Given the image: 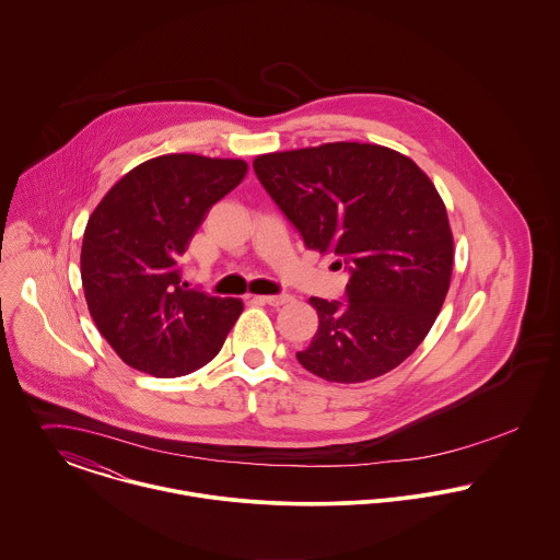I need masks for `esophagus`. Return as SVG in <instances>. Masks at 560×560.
I'll list each match as a JSON object with an SVG mask.
<instances>
[{
	"instance_id": "obj_1",
	"label": "esophagus",
	"mask_w": 560,
	"mask_h": 560,
	"mask_svg": "<svg viewBox=\"0 0 560 560\" xmlns=\"http://www.w3.org/2000/svg\"><path fill=\"white\" fill-rule=\"evenodd\" d=\"M259 301L266 303V305H270V307H281V305L290 303L292 296H290V294H272V296H259Z\"/></svg>"
}]
</instances>
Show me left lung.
<instances>
[{"label":"left lung","mask_w":560,"mask_h":560,"mask_svg":"<svg viewBox=\"0 0 560 560\" xmlns=\"http://www.w3.org/2000/svg\"><path fill=\"white\" fill-rule=\"evenodd\" d=\"M253 170L305 247L339 255L350 272L346 301L311 296L319 324L299 363L343 384L401 365L430 332L453 270L432 180L408 156L357 141L261 154Z\"/></svg>","instance_id":"obj_1"}]
</instances>
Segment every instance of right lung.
Wrapping results in <instances>:
<instances>
[{
	"instance_id": "1",
	"label": "right lung",
	"mask_w": 560,
	"mask_h": 560,
	"mask_svg": "<svg viewBox=\"0 0 560 560\" xmlns=\"http://www.w3.org/2000/svg\"><path fill=\"white\" fill-rule=\"evenodd\" d=\"M247 174L241 159L165 154L130 170L92 212L81 245L88 310L128 368L178 377L210 363L238 299L183 283L180 257L208 210Z\"/></svg>"
}]
</instances>
